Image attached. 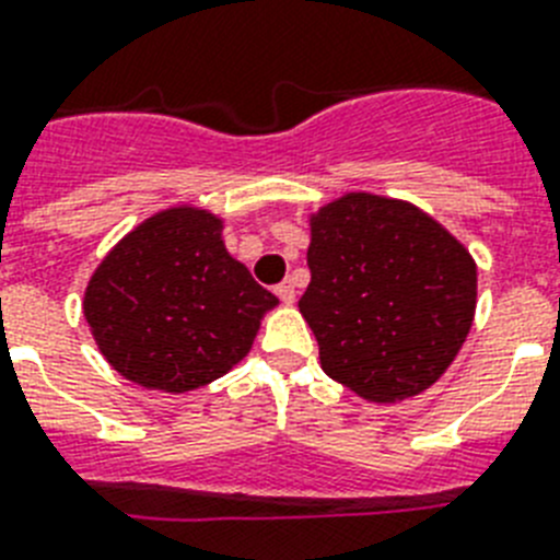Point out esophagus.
<instances>
[{
    "label": "esophagus",
    "mask_w": 560,
    "mask_h": 560,
    "mask_svg": "<svg viewBox=\"0 0 560 560\" xmlns=\"http://www.w3.org/2000/svg\"><path fill=\"white\" fill-rule=\"evenodd\" d=\"M276 295H279L284 304H293L295 302V288L293 281H281L279 288H276Z\"/></svg>",
    "instance_id": "1"
}]
</instances>
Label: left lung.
<instances>
[{"instance_id":"left-lung-1","label":"left lung","mask_w":560,"mask_h":560,"mask_svg":"<svg viewBox=\"0 0 560 560\" xmlns=\"http://www.w3.org/2000/svg\"><path fill=\"white\" fill-rule=\"evenodd\" d=\"M310 284L299 310L332 382L375 404L430 389L476 316L478 270L424 210L345 192L310 215Z\"/></svg>"}]
</instances>
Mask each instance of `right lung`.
Instances as JSON below:
<instances>
[{"instance_id": "add662e5", "label": "right lung", "mask_w": 560, "mask_h": 560, "mask_svg": "<svg viewBox=\"0 0 560 560\" xmlns=\"http://www.w3.org/2000/svg\"><path fill=\"white\" fill-rule=\"evenodd\" d=\"M222 228L192 205L159 210L93 270L84 318L98 352L128 382L187 393L250 352L279 299L230 256Z\"/></svg>"}]
</instances>
